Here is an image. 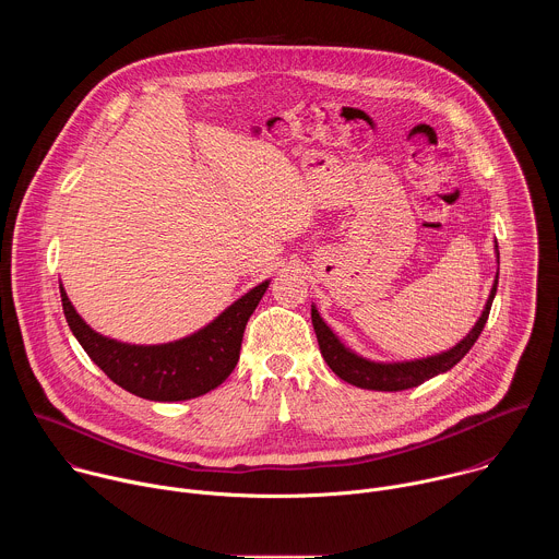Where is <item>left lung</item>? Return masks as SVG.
<instances>
[{
  "instance_id": "left-lung-1",
  "label": "left lung",
  "mask_w": 559,
  "mask_h": 559,
  "mask_svg": "<svg viewBox=\"0 0 559 559\" xmlns=\"http://www.w3.org/2000/svg\"><path fill=\"white\" fill-rule=\"evenodd\" d=\"M498 292V281L493 283V289L489 294L487 307L483 311V316L477 318L475 328L466 334V338H462L453 349L442 352L438 356H429V358H420V360H412V362H371L367 358L356 356L354 352H349L338 338L336 334L325 325V321L321 318V313L316 311V307L311 305V325L318 338V347H321V354L325 358V362L330 365V369L343 378L349 384H356L360 389H373V391H403V389H412L423 384L425 380L449 371L451 367H455L473 347V343L477 341V336L483 334L487 318L493 305Z\"/></svg>"
}]
</instances>
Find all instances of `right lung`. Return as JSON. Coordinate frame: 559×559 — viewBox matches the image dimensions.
<instances>
[{
	"instance_id": "right-lung-1",
	"label": "right lung",
	"mask_w": 559,
	"mask_h": 559,
	"mask_svg": "<svg viewBox=\"0 0 559 559\" xmlns=\"http://www.w3.org/2000/svg\"><path fill=\"white\" fill-rule=\"evenodd\" d=\"M270 281L229 305L201 332L168 345H128L91 330L61 287L63 316L91 360L121 389L154 403H177L216 389L236 367L243 332Z\"/></svg>"
}]
</instances>
